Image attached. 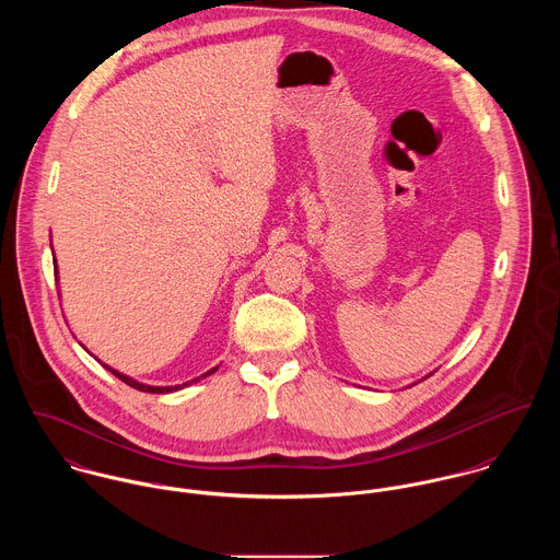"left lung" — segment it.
Masks as SVG:
<instances>
[{"mask_svg": "<svg viewBox=\"0 0 560 560\" xmlns=\"http://www.w3.org/2000/svg\"><path fill=\"white\" fill-rule=\"evenodd\" d=\"M427 377H429V375H427ZM411 386H413V384H411Z\"/></svg>", "mask_w": 560, "mask_h": 560, "instance_id": "8db88e82", "label": "left lung"}]
</instances>
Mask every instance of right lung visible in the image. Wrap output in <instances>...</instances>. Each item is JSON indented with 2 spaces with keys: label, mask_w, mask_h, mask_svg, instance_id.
I'll list each match as a JSON object with an SVG mask.
<instances>
[{
  "label": "right lung",
  "mask_w": 560,
  "mask_h": 560,
  "mask_svg": "<svg viewBox=\"0 0 560 560\" xmlns=\"http://www.w3.org/2000/svg\"><path fill=\"white\" fill-rule=\"evenodd\" d=\"M54 271H56V276H58V262L54 265ZM81 347H83V345H81ZM98 362H101V360H98ZM101 364H103V362H101ZM103 369H107L112 375H116V377H118L120 382H125L127 386H131V388H136V390H140V393H151V395H167V393L183 390V388H187V386H191V384H198L200 380H205V377H209V375H213V373L218 371V366H213V369L207 371L205 375L194 377V380H189V382H185V384H178V386H149V384H142V382H138V380L125 375V373H118L116 369H112V366H107V364H103Z\"/></svg>",
  "instance_id": "add662e5"
}]
</instances>
